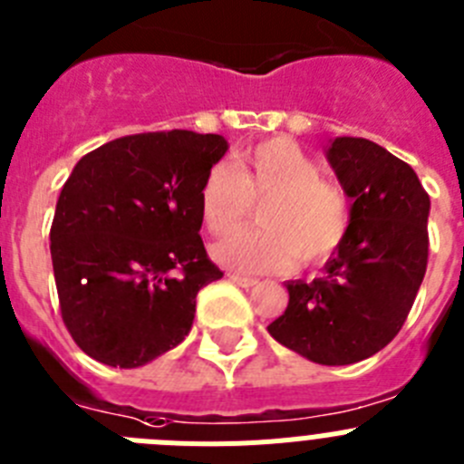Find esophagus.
Returning <instances> with one entry per match:
<instances>
[{
    "instance_id": "obj_1",
    "label": "esophagus",
    "mask_w": 464,
    "mask_h": 464,
    "mask_svg": "<svg viewBox=\"0 0 464 464\" xmlns=\"http://www.w3.org/2000/svg\"><path fill=\"white\" fill-rule=\"evenodd\" d=\"M227 278L232 280V283H237V285H239V287H253V285H257V278H250V276L227 274Z\"/></svg>"
}]
</instances>
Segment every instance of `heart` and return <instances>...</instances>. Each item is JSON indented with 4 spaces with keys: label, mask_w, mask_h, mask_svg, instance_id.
<instances>
[{
    "label": "heart",
    "mask_w": 464,
    "mask_h": 464,
    "mask_svg": "<svg viewBox=\"0 0 464 464\" xmlns=\"http://www.w3.org/2000/svg\"><path fill=\"white\" fill-rule=\"evenodd\" d=\"M257 229H241L214 246V260L239 274L317 265L347 239L350 195L301 144L271 138L244 151L235 165L216 163L199 186V214L211 235L239 227L260 204Z\"/></svg>",
    "instance_id": "heart-1"
}]
</instances>
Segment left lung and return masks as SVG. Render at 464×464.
Returning a JSON list of instances; mask_svg holds the SVG:
<instances>
[{"label":"left lung","mask_w":464,"mask_h":464,"mask_svg":"<svg viewBox=\"0 0 464 464\" xmlns=\"http://www.w3.org/2000/svg\"><path fill=\"white\" fill-rule=\"evenodd\" d=\"M331 168L352 199L347 239L320 278L287 283L290 304L266 329L322 365L377 354L410 315L428 266L430 198L405 160L365 138H335Z\"/></svg>","instance_id":"8db88e82"}]
</instances>
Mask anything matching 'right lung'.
Returning a JSON list of instances; mask_svg holds the SVG:
<instances>
[{
	"label": "right lung",
	"instance_id": "1",
	"mask_svg": "<svg viewBox=\"0 0 464 464\" xmlns=\"http://www.w3.org/2000/svg\"><path fill=\"white\" fill-rule=\"evenodd\" d=\"M227 140L193 130L117 138L78 160L50 227L59 308L75 345L138 368L188 335L223 271L204 250L199 186Z\"/></svg>",
	"mask_w": 464,
	"mask_h": 464
}]
</instances>
